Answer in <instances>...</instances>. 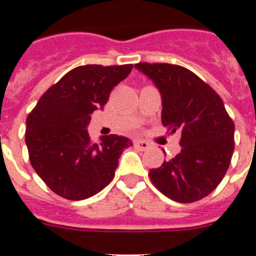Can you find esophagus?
Instances as JSON below:
<instances>
[{"label": "esophagus", "mask_w": 256, "mask_h": 256, "mask_svg": "<svg viewBox=\"0 0 256 256\" xmlns=\"http://www.w3.org/2000/svg\"><path fill=\"white\" fill-rule=\"evenodd\" d=\"M134 145H136V146H137V148H138V150H148V148L150 146V142H146V141H144V140H137V141L134 142Z\"/></svg>", "instance_id": "esophagus-1"}]
</instances>
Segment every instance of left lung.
Returning <instances> with one entry per match:
<instances>
[{
	"mask_svg": "<svg viewBox=\"0 0 256 256\" xmlns=\"http://www.w3.org/2000/svg\"><path fill=\"white\" fill-rule=\"evenodd\" d=\"M162 97V123L181 133V152L150 178L178 203H193L212 192L228 172L234 150V124L224 101L196 74L174 64L138 63Z\"/></svg>",
	"mask_w": 256,
	"mask_h": 256,
	"instance_id": "1",
	"label": "left lung"
}]
</instances>
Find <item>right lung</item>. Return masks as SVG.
<instances>
[{
  "mask_svg": "<svg viewBox=\"0 0 256 256\" xmlns=\"http://www.w3.org/2000/svg\"><path fill=\"white\" fill-rule=\"evenodd\" d=\"M133 66H79L44 93L27 118L26 145L31 166L53 192L84 200L111 182L119 158L132 140L102 136L90 141V115L102 110L114 86Z\"/></svg>",
  "mask_w": 256,
  "mask_h": 256,
  "instance_id": "add662e5",
  "label": "right lung"
}]
</instances>
